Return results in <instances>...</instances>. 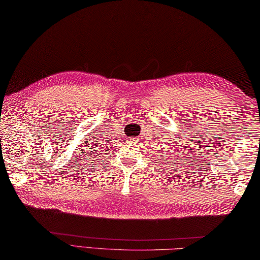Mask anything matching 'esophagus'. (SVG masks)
Returning a JSON list of instances; mask_svg holds the SVG:
<instances>
[{
	"label": "esophagus",
	"instance_id": "1",
	"mask_svg": "<svg viewBox=\"0 0 260 260\" xmlns=\"http://www.w3.org/2000/svg\"><path fill=\"white\" fill-rule=\"evenodd\" d=\"M137 141H139V137H131V139L127 140V143H134V144H136Z\"/></svg>",
	"mask_w": 260,
	"mask_h": 260
}]
</instances>
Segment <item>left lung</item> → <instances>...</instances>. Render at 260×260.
<instances>
[{
	"instance_id": "8db88e82",
	"label": "left lung",
	"mask_w": 260,
	"mask_h": 260,
	"mask_svg": "<svg viewBox=\"0 0 260 260\" xmlns=\"http://www.w3.org/2000/svg\"><path fill=\"white\" fill-rule=\"evenodd\" d=\"M167 151H168V150H167Z\"/></svg>"
}]
</instances>
